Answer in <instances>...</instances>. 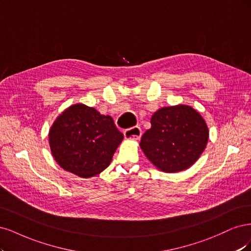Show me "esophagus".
<instances>
[{
	"label": "esophagus",
	"mask_w": 251,
	"mask_h": 251,
	"mask_svg": "<svg viewBox=\"0 0 251 251\" xmlns=\"http://www.w3.org/2000/svg\"><path fill=\"white\" fill-rule=\"evenodd\" d=\"M124 135L126 139L129 140H139L142 135V129L139 126H133L131 128H128L124 131Z\"/></svg>",
	"instance_id": "esophagus-1"
}]
</instances>
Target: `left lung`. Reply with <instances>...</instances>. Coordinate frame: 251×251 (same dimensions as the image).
<instances>
[{
	"instance_id": "8db88e82",
	"label": "left lung",
	"mask_w": 251,
	"mask_h": 251,
	"mask_svg": "<svg viewBox=\"0 0 251 251\" xmlns=\"http://www.w3.org/2000/svg\"><path fill=\"white\" fill-rule=\"evenodd\" d=\"M151 128L140 146L159 170L175 173L190 168L205 149L208 129L205 121L191 106L163 107L153 114Z\"/></svg>"
}]
</instances>
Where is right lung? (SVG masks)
Listing matches in <instances>:
<instances>
[{"mask_svg":"<svg viewBox=\"0 0 251 251\" xmlns=\"http://www.w3.org/2000/svg\"><path fill=\"white\" fill-rule=\"evenodd\" d=\"M110 116L75 104L55 120L49 132L52 154L58 165L83 178L106 169L123 140Z\"/></svg>","mask_w":251,"mask_h":251,"instance_id":"right-lung-1","label":"right lung"}]
</instances>
